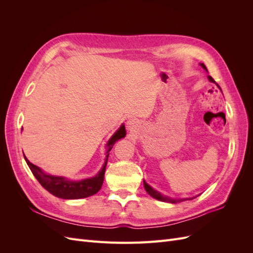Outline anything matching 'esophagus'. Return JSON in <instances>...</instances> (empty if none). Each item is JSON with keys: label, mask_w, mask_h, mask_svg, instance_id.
<instances>
[{"label": "esophagus", "mask_w": 253, "mask_h": 253, "mask_svg": "<svg viewBox=\"0 0 253 253\" xmlns=\"http://www.w3.org/2000/svg\"><path fill=\"white\" fill-rule=\"evenodd\" d=\"M127 126H128V128H133L135 126V121L133 119H129L127 121Z\"/></svg>", "instance_id": "esophagus-1"}]
</instances>
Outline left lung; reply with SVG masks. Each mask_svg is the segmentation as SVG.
<instances>
[{
  "instance_id": "obj_1",
  "label": "left lung",
  "mask_w": 253,
  "mask_h": 253,
  "mask_svg": "<svg viewBox=\"0 0 253 253\" xmlns=\"http://www.w3.org/2000/svg\"><path fill=\"white\" fill-rule=\"evenodd\" d=\"M201 65H202V67L204 68L205 71H207V67L205 66L204 63H201ZM208 79H209L210 82L215 83V81H214V79L211 77V76H208ZM216 85H217V83H216ZM217 86H218V85H217ZM218 87H219V86H218ZM219 88H220V87H219ZM143 186H144L145 191H147V192H148L152 197H154V198H156V200L162 201V202H167V203L175 204V203H177V202H183V201H187V200H193V198H194V197H192V198H181V200H173V198H170V197H168V196H166V195H163V194H160L159 192H157L156 190H154L151 186H149L148 183L145 182L144 180H143Z\"/></svg>"
}]
</instances>
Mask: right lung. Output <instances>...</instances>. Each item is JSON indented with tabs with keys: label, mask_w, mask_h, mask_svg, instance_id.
<instances>
[{
	"label": "right lung",
	"mask_w": 253,
	"mask_h": 253,
	"mask_svg": "<svg viewBox=\"0 0 253 253\" xmlns=\"http://www.w3.org/2000/svg\"><path fill=\"white\" fill-rule=\"evenodd\" d=\"M126 127L124 125L118 128V131L115 133L110 140L106 143V158L102 169L99 171V173L94 176V177L86 178V179H81L78 181L70 180L62 176H53L44 173L39 167L35 166L32 164L29 160L24 156L26 163L29 167L30 171L33 172L37 180L41 183V186L46 189L49 193L55 195L57 197L63 198V200H79V198L88 197L96 194L99 190L101 189L103 179H104V172H105V167L106 163H108V157L110 155V151L112 150L114 143L117 140L124 138L126 136Z\"/></svg>",
	"instance_id": "obj_1"
}]
</instances>
